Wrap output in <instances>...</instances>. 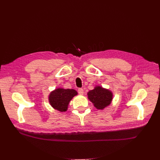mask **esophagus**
I'll use <instances>...</instances> for the list:
<instances>
[{"mask_svg":"<svg viewBox=\"0 0 160 160\" xmlns=\"http://www.w3.org/2000/svg\"><path fill=\"white\" fill-rule=\"evenodd\" d=\"M78 93H79L80 95H83L84 94V90L82 89H81V88L78 89Z\"/></svg>","mask_w":160,"mask_h":160,"instance_id":"1","label":"esophagus"}]
</instances>
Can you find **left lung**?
<instances>
[{
    "mask_svg": "<svg viewBox=\"0 0 160 160\" xmlns=\"http://www.w3.org/2000/svg\"><path fill=\"white\" fill-rule=\"evenodd\" d=\"M87 96L97 109L103 110L111 104L113 94L111 90L97 85L87 93Z\"/></svg>",
    "mask_w": 160,
    "mask_h": 160,
    "instance_id": "obj_1",
    "label": "left lung"
}]
</instances>
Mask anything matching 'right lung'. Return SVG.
Segmentation results:
<instances>
[{"label": "right lung", "instance_id": "1", "mask_svg": "<svg viewBox=\"0 0 160 160\" xmlns=\"http://www.w3.org/2000/svg\"><path fill=\"white\" fill-rule=\"evenodd\" d=\"M77 95L78 92L75 89L57 88L49 93V102L54 109L60 112H65L68 109L71 100Z\"/></svg>", "mask_w": 160, "mask_h": 160}]
</instances>
